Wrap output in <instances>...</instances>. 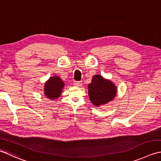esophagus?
<instances>
[{
	"mask_svg": "<svg viewBox=\"0 0 161 161\" xmlns=\"http://www.w3.org/2000/svg\"><path fill=\"white\" fill-rule=\"evenodd\" d=\"M74 86L76 87H81L82 86V83H81V81H75L74 83Z\"/></svg>",
	"mask_w": 161,
	"mask_h": 161,
	"instance_id": "34e87169",
	"label": "esophagus"
}]
</instances>
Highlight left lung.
<instances>
[{"label": "left lung", "mask_w": 161, "mask_h": 161, "mask_svg": "<svg viewBox=\"0 0 161 161\" xmlns=\"http://www.w3.org/2000/svg\"><path fill=\"white\" fill-rule=\"evenodd\" d=\"M90 101L96 107L105 105L114 99L117 93L115 84L100 75H94L88 85Z\"/></svg>", "instance_id": "obj_1"}]
</instances>
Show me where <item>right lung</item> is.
Instances as JSON below:
<instances>
[{"label":"right lung","instance_id":"add662e5","mask_svg":"<svg viewBox=\"0 0 161 161\" xmlns=\"http://www.w3.org/2000/svg\"><path fill=\"white\" fill-rule=\"evenodd\" d=\"M65 86L63 80L58 76L49 77L44 85V93L50 100H56L61 96Z\"/></svg>","mask_w":161,"mask_h":161}]
</instances>
